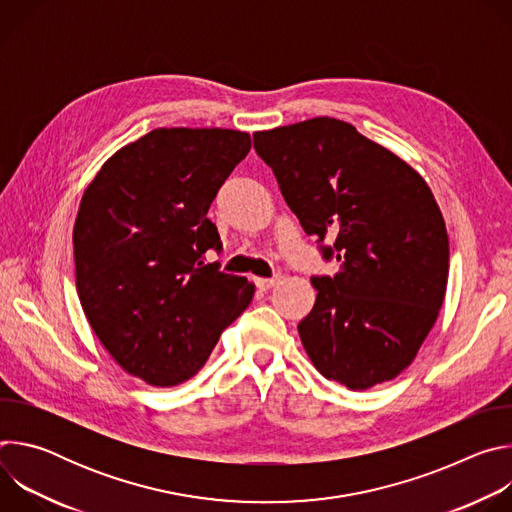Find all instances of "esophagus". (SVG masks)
Returning <instances> with one entry per match:
<instances>
[{
  "label": "esophagus",
  "instance_id": "obj_1",
  "mask_svg": "<svg viewBox=\"0 0 512 512\" xmlns=\"http://www.w3.org/2000/svg\"><path fill=\"white\" fill-rule=\"evenodd\" d=\"M277 281H279V275H275V277H257V279H255L257 287H259V289H263V291L271 289Z\"/></svg>",
  "mask_w": 512,
  "mask_h": 512
}]
</instances>
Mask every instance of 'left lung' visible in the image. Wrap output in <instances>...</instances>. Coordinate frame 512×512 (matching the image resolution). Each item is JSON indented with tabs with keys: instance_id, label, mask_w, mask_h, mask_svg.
<instances>
[{
	"instance_id": "1",
	"label": "left lung",
	"mask_w": 512,
	"mask_h": 512,
	"mask_svg": "<svg viewBox=\"0 0 512 512\" xmlns=\"http://www.w3.org/2000/svg\"><path fill=\"white\" fill-rule=\"evenodd\" d=\"M259 158L334 277H312L298 324L314 367L352 391L403 373L446 298L450 243L425 180L399 156L334 117L255 131Z\"/></svg>"
}]
</instances>
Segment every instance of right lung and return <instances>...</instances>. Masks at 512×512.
<instances>
[{
    "mask_svg": "<svg viewBox=\"0 0 512 512\" xmlns=\"http://www.w3.org/2000/svg\"><path fill=\"white\" fill-rule=\"evenodd\" d=\"M249 150L245 131L160 127L115 152L83 194L81 306L119 367L152 387L194 377L253 300L251 281L204 263L223 247L206 212Z\"/></svg>",
    "mask_w": 512,
    "mask_h": 512,
    "instance_id": "right-lung-1",
    "label": "right lung"
}]
</instances>
